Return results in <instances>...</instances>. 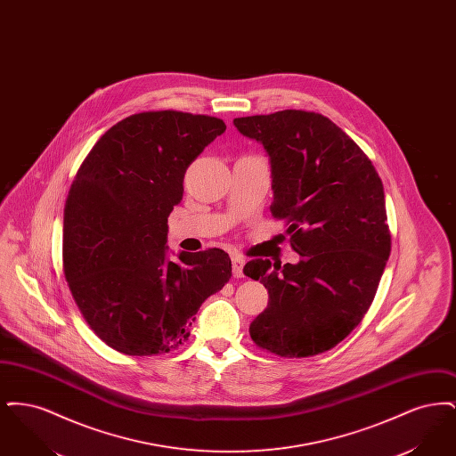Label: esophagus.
I'll return each mask as SVG.
<instances>
[{"mask_svg":"<svg viewBox=\"0 0 456 456\" xmlns=\"http://www.w3.org/2000/svg\"><path fill=\"white\" fill-rule=\"evenodd\" d=\"M232 275L236 277V279H240V277H244V260L242 258H232Z\"/></svg>","mask_w":456,"mask_h":456,"instance_id":"34e87169","label":"esophagus"}]
</instances>
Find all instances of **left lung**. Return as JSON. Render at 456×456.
Wrapping results in <instances>:
<instances>
[{"mask_svg":"<svg viewBox=\"0 0 456 456\" xmlns=\"http://www.w3.org/2000/svg\"><path fill=\"white\" fill-rule=\"evenodd\" d=\"M270 159L272 214L287 220L296 265L249 261L244 275L268 289L249 325L253 342L282 357L340 344L372 303L390 256L383 183L364 152L328 118L287 109L236 118Z\"/></svg>","mask_w":456,"mask_h":456,"instance_id":"obj_1","label":"left lung"}]
</instances>
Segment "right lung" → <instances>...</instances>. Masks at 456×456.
I'll list each match as a JSON object with an SVG mask.
<instances>
[{
	"mask_svg": "<svg viewBox=\"0 0 456 456\" xmlns=\"http://www.w3.org/2000/svg\"><path fill=\"white\" fill-rule=\"evenodd\" d=\"M225 131L218 118L130 116L94 145L66 200L63 265L88 326L128 355L184 344L207 297L231 279L222 249L167 255V217L190 164Z\"/></svg>",
	"mask_w": 456,
	"mask_h": 456,
	"instance_id": "right-lung-1",
	"label": "right lung"
}]
</instances>
